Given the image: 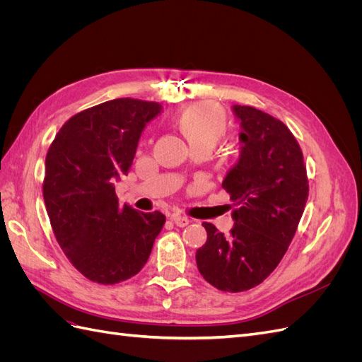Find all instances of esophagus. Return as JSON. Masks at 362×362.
<instances>
[{
    "label": "esophagus",
    "mask_w": 362,
    "mask_h": 362,
    "mask_svg": "<svg viewBox=\"0 0 362 362\" xmlns=\"http://www.w3.org/2000/svg\"><path fill=\"white\" fill-rule=\"evenodd\" d=\"M172 222L177 225V226H180V228H184V226H187L192 221L189 217H185V216H181V214H173L172 216Z\"/></svg>",
    "instance_id": "obj_1"
}]
</instances>
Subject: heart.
I'll return each mask as SVG.
<instances>
[{
    "label": "heart",
    "instance_id": "heart-1",
    "mask_svg": "<svg viewBox=\"0 0 362 362\" xmlns=\"http://www.w3.org/2000/svg\"><path fill=\"white\" fill-rule=\"evenodd\" d=\"M181 134L187 139L190 146L216 145L228 128L226 113L221 107L202 101L189 105L175 119Z\"/></svg>",
    "mask_w": 362,
    "mask_h": 362
}]
</instances>
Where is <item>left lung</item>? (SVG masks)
I'll list each match as a JSON object with an SVG mask.
<instances>
[{
    "label": "left lung",
    "mask_w": 362,
    "mask_h": 362,
    "mask_svg": "<svg viewBox=\"0 0 362 362\" xmlns=\"http://www.w3.org/2000/svg\"><path fill=\"white\" fill-rule=\"evenodd\" d=\"M240 122V157L228 170L223 189L237 204L231 234L202 223L206 242L196 264L222 291H245L276 269L298 229L308 178L298 140L279 119L249 105H233Z\"/></svg>",
    "instance_id": "1"
}]
</instances>
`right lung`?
<instances>
[{
    "instance_id": "1",
    "label": "right lung",
    "mask_w": 362,
    "mask_h": 362,
    "mask_svg": "<svg viewBox=\"0 0 362 362\" xmlns=\"http://www.w3.org/2000/svg\"><path fill=\"white\" fill-rule=\"evenodd\" d=\"M163 107L131 98L72 116L48 149L43 199L52 231L74 267L116 284L146 264L164 214L120 205L115 182L133 164L139 139Z\"/></svg>"
}]
</instances>
